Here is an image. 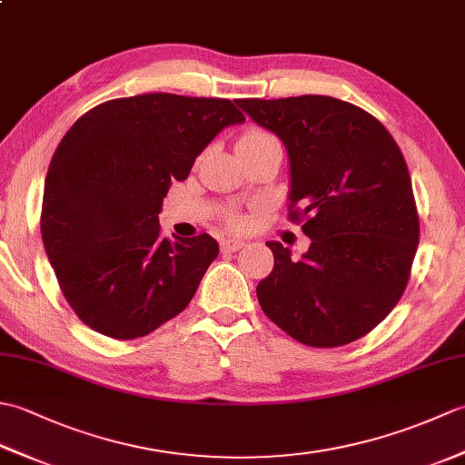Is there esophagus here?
<instances>
[{"label":"esophagus","instance_id":"1","mask_svg":"<svg viewBox=\"0 0 465 465\" xmlns=\"http://www.w3.org/2000/svg\"><path fill=\"white\" fill-rule=\"evenodd\" d=\"M243 245H245V243H243L242 240H238V238H227V240L222 242V252H225V253L238 252V250L243 248Z\"/></svg>","mask_w":465,"mask_h":465}]
</instances>
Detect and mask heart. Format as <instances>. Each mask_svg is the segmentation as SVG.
Here are the masks:
<instances>
[{
    "instance_id": "heart-1",
    "label": "heart",
    "mask_w": 465,
    "mask_h": 465,
    "mask_svg": "<svg viewBox=\"0 0 465 465\" xmlns=\"http://www.w3.org/2000/svg\"><path fill=\"white\" fill-rule=\"evenodd\" d=\"M272 142H278V140H275V137L270 135L268 132L250 130V132H245L238 140V150H240V147H258V145H265V143H272ZM227 220H230V223H233V225L240 223V217L235 213L227 215Z\"/></svg>"
}]
</instances>
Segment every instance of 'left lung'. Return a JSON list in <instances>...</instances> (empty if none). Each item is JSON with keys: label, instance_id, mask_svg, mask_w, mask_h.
Listing matches in <instances>:
<instances>
[{"label": "left lung", "instance_id": "left-lung-1", "mask_svg": "<svg viewBox=\"0 0 465 465\" xmlns=\"http://www.w3.org/2000/svg\"><path fill=\"white\" fill-rule=\"evenodd\" d=\"M285 145L292 220L312 240L300 260L265 245L273 270L258 283L263 313L293 340L335 348L373 330L401 298L420 242L406 160L368 112L330 95L240 100Z\"/></svg>", "mask_w": 465, "mask_h": 465}]
</instances>
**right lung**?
Instances as JSON below:
<instances>
[{
	"instance_id": "1",
	"label": "right lung",
	"mask_w": 465,
	"mask_h": 465,
	"mask_svg": "<svg viewBox=\"0 0 465 465\" xmlns=\"http://www.w3.org/2000/svg\"><path fill=\"white\" fill-rule=\"evenodd\" d=\"M243 122L222 97L143 94L69 127L45 177L42 240L67 303L94 331L142 338L192 302L220 245L207 233L167 240L157 215L172 182Z\"/></svg>"
}]
</instances>
